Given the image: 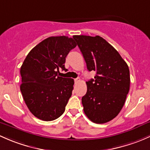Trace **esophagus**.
Returning <instances> with one entry per match:
<instances>
[{
  "label": "esophagus",
  "mask_w": 150,
  "mask_h": 150,
  "mask_svg": "<svg viewBox=\"0 0 150 150\" xmlns=\"http://www.w3.org/2000/svg\"><path fill=\"white\" fill-rule=\"evenodd\" d=\"M80 78H75V83H78V82H80Z\"/></svg>",
  "instance_id": "1"
}]
</instances>
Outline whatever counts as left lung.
Instances as JSON below:
<instances>
[{"label": "left lung", "instance_id": "left-lung-1", "mask_svg": "<svg viewBox=\"0 0 150 150\" xmlns=\"http://www.w3.org/2000/svg\"><path fill=\"white\" fill-rule=\"evenodd\" d=\"M89 71L96 72L86 82L87 93L82 98L84 113L96 124L114 119L124 106L130 86L127 62L119 53L99 36L75 35Z\"/></svg>", "mask_w": 150, "mask_h": 150}]
</instances>
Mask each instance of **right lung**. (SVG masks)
Listing matches in <instances>:
<instances>
[{"label":"right lung","mask_w":150,"mask_h":150,"mask_svg":"<svg viewBox=\"0 0 150 150\" xmlns=\"http://www.w3.org/2000/svg\"><path fill=\"white\" fill-rule=\"evenodd\" d=\"M77 46L72 38L50 37L34 47L21 67L20 89L28 108L43 121H53L64 113L72 96L74 80L58 76L65 70V58Z\"/></svg>","instance_id":"1"}]
</instances>
